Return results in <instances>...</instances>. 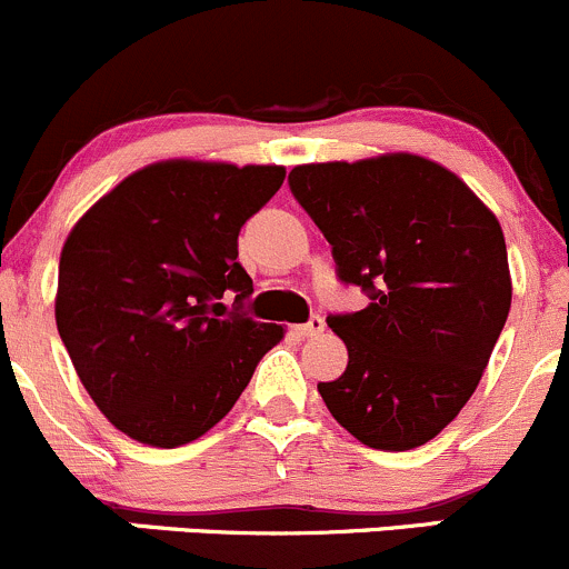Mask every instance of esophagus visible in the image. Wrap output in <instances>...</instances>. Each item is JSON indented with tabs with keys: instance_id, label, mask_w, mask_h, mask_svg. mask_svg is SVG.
Returning <instances> with one entry per match:
<instances>
[{
	"instance_id": "1",
	"label": "esophagus",
	"mask_w": 569,
	"mask_h": 569,
	"mask_svg": "<svg viewBox=\"0 0 569 569\" xmlns=\"http://www.w3.org/2000/svg\"><path fill=\"white\" fill-rule=\"evenodd\" d=\"M319 332H325V319L321 317H311L306 325L297 327V336H302V338H317Z\"/></svg>"
}]
</instances>
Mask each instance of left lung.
Listing matches in <instances>:
<instances>
[{
    "label": "left lung",
    "instance_id": "1",
    "mask_svg": "<svg viewBox=\"0 0 569 569\" xmlns=\"http://www.w3.org/2000/svg\"><path fill=\"white\" fill-rule=\"evenodd\" d=\"M291 194L369 295L327 325L347 371L319 382L327 410L369 449L407 451L443 432L470 399L512 306L496 214L443 164L416 153L300 164Z\"/></svg>",
    "mask_w": 569,
    "mask_h": 569
}]
</instances>
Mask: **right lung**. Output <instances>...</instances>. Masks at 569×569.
Returning <instances> with one entry per match:
<instances>
[{
    "mask_svg": "<svg viewBox=\"0 0 569 569\" xmlns=\"http://www.w3.org/2000/svg\"><path fill=\"white\" fill-rule=\"evenodd\" d=\"M283 178L278 164L168 159L123 178L68 233L57 330L84 391L131 440H198L283 338L242 313L252 280L237 261L239 231Z\"/></svg>",
    "mask_w": 569,
    "mask_h": 569,
    "instance_id": "right-lung-1",
    "label": "right lung"
}]
</instances>
